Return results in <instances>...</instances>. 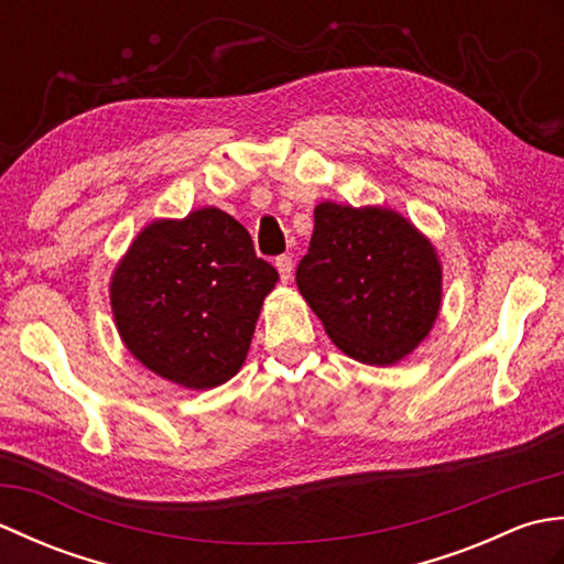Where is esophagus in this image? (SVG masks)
<instances>
[{"instance_id": "34e87169", "label": "esophagus", "mask_w": 564, "mask_h": 564, "mask_svg": "<svg viewBox=\"0 0 564 564\" xmlns=\"http://www.w3.org/2000/svg\"><path fill=\"white\" fill-rule=\"evenodd\" d=\"M275 269H279V275H281V281L285 283L291 279V273H293V259L289 257V254H283V257H279L275 259Z\"/></svg>"}]
</instances>
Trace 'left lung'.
Instances as JSON below:
<instances>
[{
    "instance_id": "left-lung-1",
    "label": "left lung",
    "mask_w": 564,
    "mask_h": 564,
    "mask_svg": "<svg viewBox=\"0 0 564 564\" xmlns=\"http://www.w3.org/2000/svg\"><path fill=\"white\" fill-rule=\"evenodd\" d=\"M295 283L346 356L394 366L436 325L443 267L431 239L402 213L325 200Z\"/></svg>"
}]
</instances>
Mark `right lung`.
I'll use <instances>...</instances> for the list:
<instances>
[{"instance_id": "obj_1", "label": "right lung", "mask_w": 564, "mask_h": 564, "mask_svg": "<svg viewBox=\"0 0 564 564\" xmlns=\"http://www.w3.org/2000/svg\"><path fill=\"white\" fill-rule=\"evenodd\" d=\"M275 281L279 271L225 210L158 218L111 273L118 337L154 376L188 390L218 388L242 368Z\"/></svg>"}]
</instances>
